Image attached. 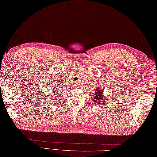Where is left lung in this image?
Instances as JSON below:
<instances>
[{
	"mask_svg": "<svg viewBox=\"0 0 157 157\" xmlns=\"http://www.w3.org/2000/svg\"><path fill=\"white\" fill-rule=\"evenodd\" d=\"M103 91H104V89L102 88H97L96 89L94 94L93 95V101L94 104L101 105L102 102L105 99V96H103Z\"/></svg>",
	"mask_w": 157,
	"mask_h": 157,
	"instance_id": "8db88e82",
	"label": "left lung"
}]
</instances>
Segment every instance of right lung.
Segmentation results:
<instances>
[{
  "label": "right lung",
  "mask_w": 157,
  "mask_h": 157,
  "mask_svg": "<svg viewBox=\"0 0 157 157\" xmlns=\"http://www.w3.org/2000/svg\"><path fill=\"white\" fill-rule=\"evenodd\" d=\"M51 91L52 92L51 93V94L48 95L49 97H51L50 98L51 99V101H53V102H56V101H58L57 98H59V96H60L61 94H63V91L61 92V90H59V86H51ZM52 98L51 99V98ZM60 99V98H59Z\"/></svg>",
  "instance_id": "1"
}]
</instances>
